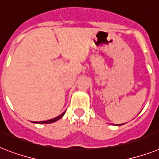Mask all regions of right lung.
<instances>
[{
  "instance_id": "1",
  "label": "right lung",
  "mask_w": 159,
  "mask_h": 159,
  "mask_svg": "<svg viewBox=\"0 0 159 159\" xmlns=\"http://www.w3.org/2000/svg\"><path fill=\"white\" fill-rule=\"evenodd\" d=\"M64 114H65V112H63L61 115L58 116H57V117H55V118H53V119H52V120H44V121H34V123H39V124H49V123H52V122H54V121H57V120H59L60 118H61Z\"/></svg>"
}]
</instances>
